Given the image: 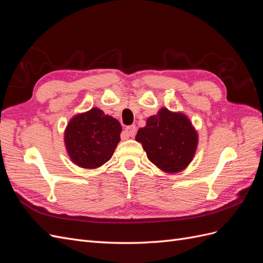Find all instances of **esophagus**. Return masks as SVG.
Masks as SVG:
<instances>
[{
  "label": "esophagus",
  "mask_w": 263,
  "mask_h": 263,
  "mask_svg": "<svg viewBox=\"0 0 263 263\" xmlns=\"http://www.w3.org/2000/svg\"><path fill=\"white\" fill-rule=\"evenodd\" d=\"M125 133L127 136L129 137H134L135 134H136V126L135 125H130V126H127L125 128Z\"/></svg>",
  "instance_id": "esophagus-1"
}]
</instances>
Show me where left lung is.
<instances>
[{
  "mask_svg": "<svg viewBox=\"0 0 263 263\" xmlns=\"http://www.w3.org/2000/svg\"><path fill=\"white\" fill-rule=\"evenodd\" d=\"M136 140L142 145L149 160L159 169L177 173L193 160L198 136L187 116L162 107L139 128Z\"/></svg>",
  "mask_w": 263,
  "mask_h": 263,
  "instance_id": "8db88e82",
  "label": "left lung"
}]
</instances>
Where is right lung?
Wrapping results in <instances>:
<instances>
[{
	"label": "right lung",
	"instance_id": "right-lung-1",
	"mask_svg": "<svg viewBox=\"0 0 263 263\" xmlns=\"http://www.w3.org/2000/svg\"><path fill=\"white\" fill-rule=\"evenodd\" d=\"M122 126L114 117L93 107L70 119L65 130L67 153L74 164L97 169L112 158L121 140Z\"/></svg>",
	"mask_w": 263,
	"mask_h": 263
}]
</instances>
